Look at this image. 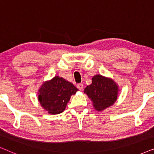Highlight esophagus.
<instances>
[{
	"mask_svg": "<svg viewBox=\"0 0 154 154\" xmlns=\"http://www.w3.org/2000/svg\"><path fill=\"white\" fill-rule=\"evenodd\" d=\"M77 88H79V90H83V85L82 83L77 84Z\"/></svg>",
	"mask_w": 154,
	"mask_h": 154,
	"instance_id": "34e87169",
	"label": "esophagus"
}]
</instances>
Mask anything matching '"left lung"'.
I'll return each instance as SVG.
<instances>
[{
  "label": "left lung",
  "mask_w": 154,
  "mask_h": 154,
  "mask_svg": "<svg viewBox=\"0 0 154 154\" xmlns=\"http://www.w3.org/2000/svg\"><path fill=\"white\" fill-rule=\"evenodd\" d=\"M93 102L97 111H102L114 104L117 100L118 86L114 82L101 75L92 78V84L85 88V91Z\"/></svg>",
  "instance_id": "obj_1"
}]
</instances>
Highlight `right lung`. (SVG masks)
I'll return each mask as SVG.
<instances>
[{
  "label": "right lung",
  "mask_w": 154,
  "mask_h": 154,
  "mask_svg": "<svg viewBox=\"0 0 154 154\" xmlns=\"http://www.w3.org/2000/svg\"><path fill=\"white\" fill-rule=\"evenodd\" d=\"M78 89L72 83L63 78L55 76L41 86L38 100L48 113L58 114L64 111L71 96Z\"/></svg>",
  "instance_id": "obj_1"
}]
</instances>
